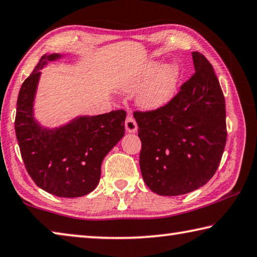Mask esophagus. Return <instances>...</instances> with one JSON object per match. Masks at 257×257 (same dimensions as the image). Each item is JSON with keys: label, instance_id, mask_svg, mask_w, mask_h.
Returning a JSON list of instances; mask_svg holds the SVG:
<instances>
[{"label": "esophagus", "instance_id": "esophagus-1", "mask_svg": "<svg viewBox=\"0 0 257 257\" xmlns=\"http://www.w3.org/2000/svg\"><path fill=\"white\" fill-rule=\"evenodd\" d=\"M125 128L130 133H136L138 131V124L132 116H127V118H126Z\"/></svg>", "mask_w": 257, "mask_h": 257}]
</instances>
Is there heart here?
<instances>
[{"instance_id":"b5f03b06","label":"heart","mask_w":257,"mask_h":257,"mask_svg":"<svg viewBox=\"0 0 257 257\" xmlns=\"http://www.w3.org/2000/svg\"><path fill=\"white\" fill-rule=\"evenodd\" d=\"M159 66L161 65L156 61L149 62L144 66L136 77L125 84V89L127 91H138L146 86L139 96V103L147 110L165 106L174 95L178 86L180 78L179 67L176 65L168 66L155 77Z\"/></svg>"}]
</instances>
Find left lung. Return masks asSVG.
I'll return each instance as SVG.
<instances>
[{
	"instance_id": "left-lung-1",
	"label": "left lung",
	"mask_w": 257,
	"mask_h": 257,
	"mask_svg": "<svg viewBox=\"0 0 257 257\" xmlns=\"http://www.w3.org/2000/svg\"><path fill=\"white\" fill-rule=\"evenodd\" d=\"M196 73L158 109L134 111L145 183L161 196L203 187L215 174L226 142L225 100L204 54L192 52Z\"/></svg>"
}]
</instances>
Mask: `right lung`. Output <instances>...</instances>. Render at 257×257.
I'll list each match as a JSON object with an SVG mask.
<instances>
[{
	"label": "right lung",
	"instance_id": "obj_1",
	"mask_svg": "<svg viewBox=\"0 0 257 257\" xmlns=\"http://www.w3.org/2000/svg\"><path fill=\"white\" fill-rule=\"evenodd\" d=\"M61 54H44L25 79L15 120L25 167L37 187L57 197L85 196L98 186L103 158L125 133L124 110L79 116L68 124L46 128L34 118V100L41 70Z\"/></svg>",
	"mask_w": 257,
	"mask_h": 257
}]
</instances>
